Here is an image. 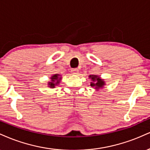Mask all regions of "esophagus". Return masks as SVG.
I'll use <instances>...</instances> for the list:
<instances>
[{
  "instance_id": "1",
  "label": "esophagus",
  "mask_w": 150,
  "mask_h": 150,
  "mask_svg": "<svg viewBox=\"0 0 150 150\" xmlns=\"http://www.w3.org/2000/svg\"><path fill=\"white\" fill-rule=\"evenodd\" d=\"M72 71V74L74 75H77L79 74V69H73L71 70Z\"/></svg>"
}]
</instances>
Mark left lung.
<instances>
[{"label": "left lung", "instance_id": "left-lung-1", "mask_svg": "<svg viewBox=\"0 0 150 150\" xmlns=\"http://www.w3.org/2000/svg\"><path fill=\"white\" fill-rule=\"evenodd\" d=\"M89 79H91L92 81L91 82V86L95 88L96 91H98L100 88H103L104 86L106 85L105 80L98 75H90Z\"/></svg>", "mask_w": 150, "mask_h": 150}]
</instances>
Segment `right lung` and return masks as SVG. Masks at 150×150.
Returning <instances> with one entry per match:
<instances>
[{
    "label": "right lung",
    "mask_w": 150,
    "mask_h": 150,
    "mask_svg": "<svg viewBox=\"0 0 150 150\" xmlns=\"http://www.w3.org/2000/svg\"><path fill=\"white\" fill-rule=\"evenodd\" d=\"M61 80L62 76L59 74H55L52 75L50 77V81L47 83V87L50 88H54L55 86L59 85Z\"/></svg>",
    "instance_id": "add662e5"
}]
</instances>
